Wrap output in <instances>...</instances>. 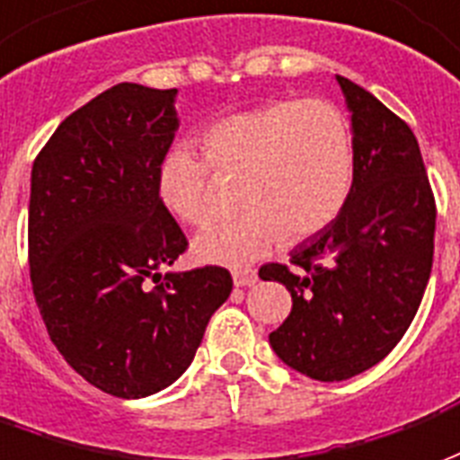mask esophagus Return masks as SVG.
<instances>
[{"label":"esophagus","mask_w":460,"mask_h":460,"mask_svg":"<svg viewBox=\"0 0 460 460\" xmlns=\"http://www.w3.org/2000/svg\"><path fill=\"white\" fill-rule=\"evenodd\" d=\"M234 287H252L257 281V271L254 270H233Z\"/></svg>","instance_id":"esophagus-1"}]
</instances>
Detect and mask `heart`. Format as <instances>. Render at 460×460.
Instances as JSON below:
<instances>
[{"mask_svg": "<svg viewBox=\"0 0 460 460\" xmlns=\"http://www.w3.org/2000/svg\"><path fill=\"white\" fill-rule=\"evenodd\" d=\"M203 158L171 149L156 171V196L186 226L210 220V168L243 179L233 220L206 227L193 240L198 262L240 267L279 243L323 233L348 203L355 142L348 117L326 100H279L234 112L200 134Z\"/></svg>", "mask_w": 460, "mask_h": 460, "instance_id": "heart-1", "label": "heart"}]
</instances>
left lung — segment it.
Returning a JSON list of instances; mask_svg holds the SVG:
<instances>
[{"label": "left lung", "mask_w": 460, "mask_h": 460, "mask_svg": "<svg viewBox=\"0 0 460 460\" xmlns=\"http://www.w3.org/2000/svg\"><path fill=\"white\" fill-rule=\"evenodd\" d=\"M350 110L353 190L341 216L260 277L291 294L270 333L284 363L311 380L370 370L414 321L434 262L437 203L414 132L353 80L336 75Z\"/></svg>", "instance_id": "obj_1"}]
</instances>
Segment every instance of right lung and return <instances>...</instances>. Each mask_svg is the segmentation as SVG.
Here are the masks:
<instances>
[{
    "label": "right lung",
    "instance_id": "obj_1",
    "mask_svg": "<svg viewBox=\"0 0 460 460\" xmlns=\"http://www.w3.org/2000/svg\"><path fill=\"white\" fill-rule=\"evenodd\" d=\"M176 93L137 83L100 93L58 124L31 169L29 267L46 331L73 370L122 400L179 380L233 291L223 267L159 274L189 247L156 196Z\"/></svg>",
    "mask_w": 460,
    "mask_h": 460
}]
</instances>
